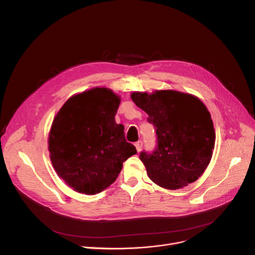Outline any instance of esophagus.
I'll use <instances>...</instances> for the list:
<instances>
[{
	"label": "esophagus",
	"instance_id": "obj_1",
	"mask_svg": "<svg viewBox=\"0 0 255 255\" xmlns=\"http://www.w3.org/2000/svg\"><path fill=\"white\" fill-rule=\"evenodd\" d=\"M134 146H136V148H137V151L140 152L142 147H143V142L142 141H138V142L134 143Z\"/></svg>",
	"mask_w": 255,
	"mask_h": 255
}]
</instances>
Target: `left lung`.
<instances>
[{
    "instance_id": "8db88e82",
    "label": "left lung",
    "mask_w": 255,
    "mask_h": 255,
    "mask_svg": "<svg viewBox=\"0 0 255 255\" xmlns=\"http://www.w3.org/2000/svg\"><path fill=\"white\" fill-rule=\"evenodd\" d=\"M130 98L156 131L154 150L140 153L148 177L173 190L196 181L210 162L215 144L213 122L203 102L176 91L134 92Z\"/></svg>"
}]
</instances>
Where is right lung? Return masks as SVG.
<instances>
[{"mask_svg":"<svg viewBox=\"0 0 255 255\" xmlns=\"http://www.w3.org/2000/svg\"><path fill=\"white\" fill-rule=\"evenodd\" d=\"M121 98L96 87L71 97L53 119L48 138L57 175L75 190L96 194L111 185L123 163L136 154L125 128L115 123Z\"/></svg>","mask_w":255,"mask_h":255,"instance_id":"right-lung-1","label":"right lung"}]
</instances>
